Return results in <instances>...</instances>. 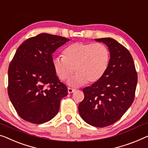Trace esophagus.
I'll list each match as a JSON object with an SVG mask.
<instances>
[{
	"label": "esophagus",
	"instance_id": "obj_1",
	"mask_svg": "<svg viewBox=\"0 0 148 148\" xmlns=\"http://www.w3.org/2000/svg\"><path fill=\"white\" fill-rule=\"evenodd\" d=\"M76 91V89H74V88H68V94H71V93H73Z\"/></svg>",
	"mask_w": 148,
	"mask_h": 148
}]
</instances>
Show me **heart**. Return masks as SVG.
Instances as JSON below:
<instances>
[{
  "mask_svg": "<svg viewBox=\"0 0 148 148\" xmlns=\"http://www.w3.org/2000/svg\"><path fill=\"white\" fill-rule=\"evenodd\" d=\"M63 54L53 58V67L62 80L69 78L75 70L77 73L68 80L72 86L97 82L104 76L110 64V50L102 43L75 42L66 48Z\"/></svg>",
  "mask_w": 148,
  "mask_h": 148,
  "instance_id": "heart-1",
  "label": "heart"
}]
</instances>
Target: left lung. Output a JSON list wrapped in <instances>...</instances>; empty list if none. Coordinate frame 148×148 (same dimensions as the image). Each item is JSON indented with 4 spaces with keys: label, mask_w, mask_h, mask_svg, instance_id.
<instances>
[{
    "label": "left lung",
    "mask_w": 148,
    "mask_h": 148,
    "mask_svg": "<svg viewBox=\"0 0 148 148\" xmlns=\"http://www.w3.org/2000/svg\"><path fill=\"white\" fill-rule=\"evenodd\" d=\"M109 48L108 68L101 80L83 89L79 103L81 118L88 124L103 127L122 118L134 102L138 74L128 50L111 38L95 39Z\"/></svg>",
    "instance_id": "obj_1"
}]
</instances>
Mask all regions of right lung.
<instances>
[{"label":"right lung","instance_id":"obj_1","mask_svg":"<svg viewBox=\"0 0 148 148\" xmlns=\"http://www.w3.org/2000/svg\"><path fill=\"white\" fill-rule=\"evenodd\" d=\"M69 40L42 33L18 48L8 68V94L23 120L40 124L58 113L61 99L68 93L54 71L52 54Z\"/></svg>","mask_w":148,"mask_h":148}]
</instances>
